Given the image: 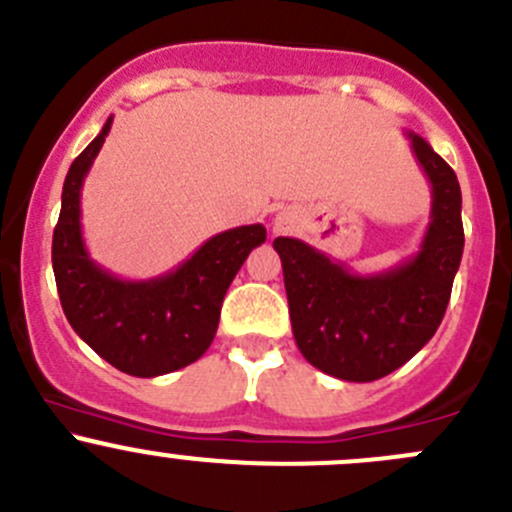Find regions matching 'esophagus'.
Instances as JSON below:
<instances>
[{
    "label": "esophagus",
    "instance_id": "1",
    "mask_svg": "<svg viewBox=\"0 0 512 512\" xmlns=\"http://www.w3.org/2000/svg\"><path fill=\"white\" fill-rule=\"evenodd\" d=\"M275 230H287V220L277 218V220H275Z\"/></svg>",
    "mask_w": 512,
    "mask_h": 512
}]
</instances>
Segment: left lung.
I'll return each instance as SVG.
<instances>
[{"label":"left lung","mask_w":512,"mask_h":512,"mask_svg":"<svg viewBox=\"0 0 512 512\" xmlns=\"http://www.w3.org/2000/svg\"><path fill=\"white\" fill-rule=\"evenodd\" d=\"M431 183V223L414 257L356 275L294 237H277L292 334L312 366L344 381H376L436 334L463 255L461 185L421 136L406 133Z\"/></svg>","instance_id":"left-lung-1"}]
</instances>
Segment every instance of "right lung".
<instances>
[{"mask_svg":"<svg viewBox=\"0 0 512 512\" xmlns=\"http://www.w3.org/2000/svg\"><path fill=\"white\" fill-rule=\"evenodd\" d=\"M111 123L113 116L66 173L51 265L74 332L118 371L151 379L208 352L227 287L247 255L265 242L267 230L257 223L213 235L175 270L153 280H121L103 270L81 235V188Z\"/></svg>","mask_w":512,"mask_h":512,"instance_id":"obj_1","label":"right lung"}]
</instances>
